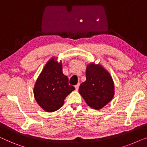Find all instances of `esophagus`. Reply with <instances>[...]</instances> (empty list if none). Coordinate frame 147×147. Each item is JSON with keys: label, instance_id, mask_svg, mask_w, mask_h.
<instances>
[{"label": "esophagus", "instance_id": "34e87169", "mask_svg": "<svg viewBox=\"0 0 147 147\" xmlns=\"http://www.w3.org/2000/svg\"><path fill=\"white\" fill-rule=\"evenodd\" d=\"M79 86H80V84H78L77 85L75 86V88H76V90H78V89H79Z\"/></svg>", "mask_w": 147, "mask_h": 147}]
</instances>
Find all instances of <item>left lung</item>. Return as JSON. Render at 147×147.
<instances>
[{
	"mask_svg": "<svg viewBox=\"0 0 147 147\" xmlns=\"http://www.w3.org/2000/svg\"><path fill=\"white\" fill-rule=\"evenodd\" d=\"M86 80L80 84L79 93L90 107L100 110L111 101L114 95V82L109 72L101 65H87Z\"/></svg>",
	"mask_w": 147,
	"mask_h": 147,
	"instance_id": "obj_1",
	"label": "left lung"
}]
</instances>
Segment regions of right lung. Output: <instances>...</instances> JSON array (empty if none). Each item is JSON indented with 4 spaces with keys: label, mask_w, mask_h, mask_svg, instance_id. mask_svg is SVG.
<instances>
[{
    "label": "right lung",
    "mask_w": 147,
    "mask_h": 147,
    "mask_svg": "<svg viewBox=\"0 0 147 147\" xmlns=\"http://www.w3.org/2000/svg\"><path fill=\"white\" fill-rule=\"evenodd\" d=\"M74 90L63 74L61 62L58 63L52 57L38 77L33 93L37 104L45 111L51 112L59 109L65 98Z\"/></svg>",
    "instance_id": "1"
}]
</instances>
